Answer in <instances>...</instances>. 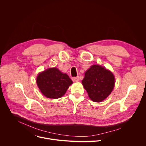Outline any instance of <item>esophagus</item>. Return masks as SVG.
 <instances>
[{"label": "esophagus", "instance_id": "obj_1", "mask_svg": "<svg viewBox=\"0 0 146 146\" xmlns=\"http://www.w3.org/2000/svg\"><path fill=\"white\" fill-rule=\"evenodd\" d=\"M72 81L74 82H77L79 81V77H73L72 78Z\"/></svg>", "mask_w": 146, "mask_h": 146}]
</instances>
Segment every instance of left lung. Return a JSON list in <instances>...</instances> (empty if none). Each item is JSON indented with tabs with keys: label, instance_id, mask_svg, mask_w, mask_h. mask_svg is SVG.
Instances as JSON below:
<instances>
[{
	"label": "left lung",
	"instance_id": "8db88e82",
	"mask_svg": "<svg viewBox=\"0 0 146 146\" xmlns=\"http://www.w3.org/2000/svg\"><path fill=\"white\" fill-rule=\"evenodd\" d=\"M82 85L89 98L96 102L103 101L111 94L115 83L113 74L99 64L91 66L85 72Z\"/></svg>",
	"mask_w": 146,
	"mask_h": 146
}]
</instances>
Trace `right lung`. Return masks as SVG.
Returning a JSON list of instances; mask_svg holds the SVG:
<instances>
[{
	"mask_svg": "<svg viewBox=\"0 0 146 146\" xmlns=\"http://www.w3.org/2000/svg\"><path fill=\"white\" fill-rule=\"evenodd\" d=\"M36 83L41 93L46 98L58 99L66 93L72 81L66 74L56 68H51L38 74Z\"/></svg>",
	"mask_w": 146,
	"mask_h": 146,
	"instance_id": "1",
	"label": "right lung"
}]
</instances>
